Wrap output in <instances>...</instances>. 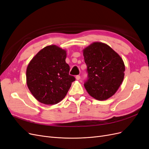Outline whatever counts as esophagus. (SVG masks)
Returning <instances> with one entry per match:
<instances>
[{
    "label": "esophagus",
    "instance_id": "1",
    "mask_svg": "<svg viewBox=\"0 0 149 149\" xmlns=\"http://www.w3.org/2000/svg\"><path fill=\"white\" fill-rule=\"evenodd\" d=\"M80 78H81V77H80V76H79V75H77V76H76V79H77V80L80 79Z\"/></svg>",
    "mask_w": 149,
    "mask_h": 149
}]
</instances>
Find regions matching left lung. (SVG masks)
I'll return each mask as SVG.
<instances>
[{
  "mask_svg": "<svg viewBox=\"0 0 149 149\" xmlns=\"http://www.w3.org/2000/svg\"><path fill=\"white\" fill-rule=\"evenodd\" d=\"M87 66L84 86L88 93L98 100L114 95L124 77L123 59L107 45L94 42L83 50Z\"/></svg>",
  "mask_w": 149,
  "mask_h": 149,
  "instance_id": "8db88e82",
  "label": "left lung"
}]
</instances>
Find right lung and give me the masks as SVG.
Instances as JSON below:
<instances>
[{"label": "right lung", "instance_id": "1", "mask_svg": "<svg viewBox=\"0 0 149 149\" xmlns=\"http://www.w3.org/2000/svg\"><path fill=\"white\" fill-rule=\"evenodd\" d=\"M66 51L55 45L45 47L31 60L26 72V84L33 96L45 104L60 102L75 81L69 74Z\"/></svg>", "mask_w": 149, "mask_h": 149}]
</instances>
